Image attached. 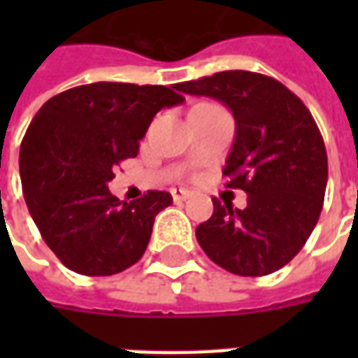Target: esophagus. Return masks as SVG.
Instances as JSON below:
<instances>
[{"label": "esophagus", "mask_w": 358, "mask_h": 358, "mask_svg": "<svg viewBox=\"0 0 358 358\" xmlns=\"http://www.w3.org/2000/svg\"><path fill=\"white\" fill-rule=\"evenodd\" d=\"M171 194L174 201H184V199H187V197L192 195V192H189V189H184V187H180V189H172Z\"/></svg>", "instance_id": "1"}]
</instances>
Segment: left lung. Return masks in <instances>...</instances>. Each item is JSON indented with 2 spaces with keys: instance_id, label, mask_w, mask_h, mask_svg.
Listing matches in <instances>:
<instances>
[{
  "instance_id": "8db88e82",
  "label": "left lung",
  "mask_w": 358,
  "mask_h": 358,
  "mask_svg": "<svg viewBox=\"0 0 358 358\" xmlns=\"http://www.w3.org/2000/svg\"><path fill=\"white\" fill-rule=\"evenodd\" d=\"M174 88L222 101L236 118L226 184L248 207L213 199V217L195 236L213 263L238 276H266L299 253L322 210L328 157L310 110L282 82L224 71Z\"/></svg>"
}]
</instances>
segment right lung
<instances>
[{
    "label": "right lung",
    "instance_id": "obj_1",
    "mask_svg": "<svg viewBox=\"0 0 358 358\" xmlns=\"http://www.w3.org/2000/svg\"><path fill=\"white\" fill-rule=\"evenodd\" d=\"M172 88L95 82L51 97L32 118L20 143L22 192L43 241L66 268L110 276L145 253L172 195L153 189L120 201L107 184L118 163L138 155L157 113L184 101Z\"/></svg>",
    "mask_w": 358,
    "mask_h": 358
}]
</instances>
